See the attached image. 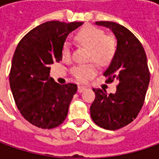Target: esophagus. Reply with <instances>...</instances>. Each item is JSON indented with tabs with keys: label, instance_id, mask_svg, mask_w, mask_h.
<instances>
[{
	"label": "esophagus",
	"instance_id": "esophagus-1",
	"mask_svg": "<svg viewBox=\"0 0 159 159\" xmlns=\"http://www.w3.org/2000/svg\"><path fill=\"white\" fill-rule=\"evenodd\" d=\"M86 89H87V88H86L85 86H79V87H78V92H79V93H82L83 91Z\"/></svg>",
	"mask_w": 159,
	"mask_h": 159
}]
</instances>
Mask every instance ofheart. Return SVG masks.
Instances as JSON below:
<instances>
[{
	"label": "heart",
	"instance_id": "1",
	"mask_svg": "<svg viewBox=\"0 0 159 159\" xmlns=\"http://www.w3.org/2000/svg\"><path fill=\"white\" fill-rule=\"evenodd\" d=\"M75 39L81 46L89 48V60H95L99 64H109L116 52L117 42L112 36L106 35L100 28L87 25L79 30L75 34ZM62 57L64 60H69L70 57V46L65 42L62 49ZM96 64L90 63L74 66L71 70V75L79 81L85 82L96 74Z\"/></svg>",
	"mask_w": 159,
	"mask_h": 159
}]
</instances>
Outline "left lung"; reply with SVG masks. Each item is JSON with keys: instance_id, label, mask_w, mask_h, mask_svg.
<instances>
[{"instance_id": "obj_1", "label": "left lung", "mask_w": 159, "mask_h": 159, "mask_svg": "<svg viewBox=\"0 0 159 159\" xmlns=\"http://www.w3.org/2000/svg\"><path fill=\"white\" fill-rule=\"evenodd\" d=\"M95 25L111 30L117 39V48L103 75L107 81H119L115 94L105 89H93L95 98L90 107L95 124L107 130H117L131 123L143 105L150 83L146 53L142 43L125 26L109 21Z\"/></svg>"}]
</instances>
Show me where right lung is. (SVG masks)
Returning <instances> with one entry per match:
<instances>
[{
	"instance_id": "right-lung-1",
	"label": "right lung",
	"mask_w": 159,
	"mask_h": 159,
	"mask_svg": "<svg viewBox=\"0 0 159 159\" xmlns=\"http://www.w3.org/2000/svg\"><path fill=\"white\" fill-rule=\"evenodd\" d=\"M82 22L50 21L30 31L18 43L12 59L9 85L22 116L35 126L50 129L61 125L77 85H60L49 77L50 65L62 60L67 36Z\"/></svg>"
}]
</instances>
